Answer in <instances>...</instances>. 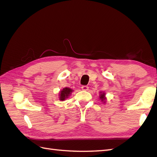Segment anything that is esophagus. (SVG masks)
Here are the masks:
<instances>
[{"instance_id": "34e87169", "label": "esophagus", "mask_w": 157, "mask_h": 157, "mask_svg": "<svg viewBox=\"0 0 157 157\" xmlns=\"http://www.w3.org/2000/svg\"><path fill=\"white\" fill-rule=\"evenodd\" d=\"M88 88H89V87H88V86H82V89L84 91H87V90H88Z\"/></svg>"}]
</instances>
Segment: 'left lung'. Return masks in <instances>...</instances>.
<instances>
[{
	"label": "left lung",
	"mask_w": 157,
	"mask_h": 157,
	"mask_svg": "<svg viewBox=\"0 0 157 157\" xmlns=\"http://www.w3.org/2000/svg\"><path fill=\"white\" fill-rule=\"evenodd\" d=\"M105 93H102V94H101V96H100V98L101 99V101H104V100H105Z\"/></svg>",
	"instance_id": "obj_1"
}]
</instances>
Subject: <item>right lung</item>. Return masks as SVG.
I'll list each match as a JSON object with an SVG mask.
<instances>
[{"mask_svg": "<svg viewBox=\"0 0 157 157\" xmlns=\"http://www.w3.org/2000/svg\"><path fill=\"white\" fill-rule=\"evenodd\" d=\"M71 92H72V90L69 88H63L61 91V93H60V95H59L60 100H61V101H64V100H65V98H68L69 94H71Z\"/></svg>", "mask_w": 157, "mask_h": 157, "instance_id": "1", "label": "right lung"}]
</instances>
